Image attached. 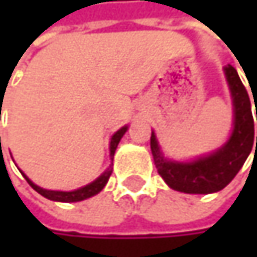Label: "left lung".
Wrapping results in <instances>:
<instances>
[{"instance_id": "left-lung-1", "label": "left lung", "mask_w": 257, "mask_h": 257, "mask_svg": "<svg viewBox=\"0 0 257 257\" xmlns=\"http://www.w3.org/2000/svg\"><path fill=\"white\" fill-rule=\"evenodd\" d=\"M225 74L233 98L235 119L231 138L222 149L190 164L168 162L161 155L156 137L152 132L150 149L155 165L159 176L174 190L184 193H213L222 190L238 174L254 146V120L247 89L233 67H226ZM251 93L253 99H256V92L251 90ZM254 152H257V137Z\"/></svg>"}]
</instances>
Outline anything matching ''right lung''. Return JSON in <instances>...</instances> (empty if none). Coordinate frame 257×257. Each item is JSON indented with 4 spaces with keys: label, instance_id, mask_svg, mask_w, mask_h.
<instances>
[{
    "label": "right lung",
    "instance_id": "add662e5",
    "mask_svg": "<svg viewBox=\"0 0 257 257\" xmlns=\"http://www.w3.org/2000/svg\"><path fill=\"white\" fill-rule=\"evenodd\" d=\"M126 126H123L122 129H119L113 137H111V141H110V156L113 158L114 156V152H116V149H117V144H119V141H120V138L123 137V134L126 132ZM1 140V138H0ZM1 144V141H0ZM111 173H113V170H111V167L101 176V177H98V179L95 180V181H92L90 184H87V186H84V187H80L77 190H73V192H58V190H46V189H41V187H38V186H35L31 180L28 179L26 176H24L26 179V181L29 183V186L34 189V190H37L40 195H43L44 198H47V199H52V201H59V202H77V201H83V199H86V198H90V196H93V195H96V193H99L102 189H104V186L107 184V181L110 179V176H111Z\"/></svg>",
    "mask_w": 257,
    "mask_h": 257
}]
</instances>
